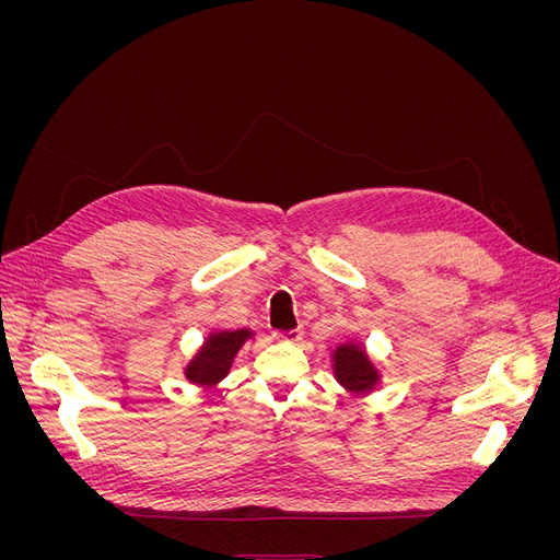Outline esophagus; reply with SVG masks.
Masks as SVG:
<instances>
[{
  "label": "esophagus",
  "mask_w": 560,
  "mask_h": 560,
  "mask_svg": "<svg viewBox=\"0 0 560 560\" xmlns=\"http://www.w3.org/2000/svg\"><path fill=\"white\" fill-rule=\"evenodd\" d=\"M301 336H303V329L299 327V329H292V331L276 334V341H280V343H299Z\"/></svg>",
  "instance_id": "1"
}]
</instances>
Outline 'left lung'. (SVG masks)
Wrapping results in <instances>:
<instances>
[{
  "label": "left lung",
  "mask_w": 560,
  "mask_h": 560,
  "mask_svg": "<svg viewBox=\"0 0 560 560\" xmlns=\"http://www.w3.org/2000/svg\"><path fill=\"white\" fill-rule=\"evenodd\" d=\"M331 371L338 385L352 397L371 395L383 381V371L358 336H350L346 343L331 350Z\"/></svg>",
  "instance_id": "1"
}]
</instances>
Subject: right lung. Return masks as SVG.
<instances>
[{
  "instance_id": "right-lung-1",
  "label": "right lung",
  "mask_w": 560,
  "mask_h": 560,
  "mask_svg": "<svg viewBox=\"0 0 560 560\" xmlns=\"http://www.w3.org/2000/svg\"><path fill=\"white\" fill-rule=\"evenodd\" d=\"M254 338V331L243 329H212L202 338L200 348L184 366V378L200 389H210L222 383L238 358L241 348Z\"/></svg>"
}]
</instances>
